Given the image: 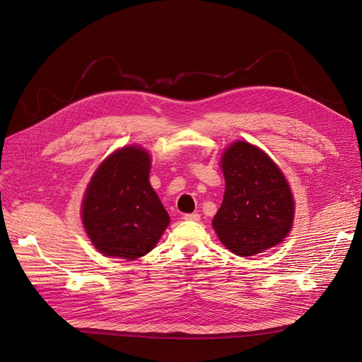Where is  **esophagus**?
Masks as SVG:
<instances>
[{
	"instance_id": "34e87169",
	"label": "esophagus",
	"mask_w": 362,
	"mask_h": 362,
	"mask_svg": "<svg viewBox=\"0 0 362 362\" xmlns=\"http://www.w3.org/2000/svg\"><path fill=\"white\" fill-rule=\"evenodd\" d=\"M184 219L197 222V221H200V215L199 214H187V215H184Z\"/></svg>"
}]
</instances>
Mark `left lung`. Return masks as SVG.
I'll return each instance as SVG.
<instances>
[{
  "label": "left lung",
  "mask_w": 362,
  "mask_h": 362,
  "mask_svg": "<svg viewBox=\"0 0 362 362\" xmlns=\"http://www.w3.org/2000/svg\"><path fill=\"white\" fill-rule=\"evenodd\" d=\"M226 193L212 227L237 256H253L277 246L290 233L295 202L281 169L265 151L233 143L221 156Z\"/></svg>",
  "instance_id": "1"
}]
</instances>
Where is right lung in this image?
<instances>
[{"label":"right lung","mask_w":362,"mask_h":362,"mask_svg":"<svg viewBox=\"0 0 362 362\" xmlns=\"http://www.w3.org/2000/svg\"><path fill=\"white\" fill-rule=\"evenodd\" d=\"M150 154L127 146L101 162L82 200V222L105 256L134 261L154 249L169 215L148 181Z\"/></svg>","instance_id":"add662e5"}]
</instances>
